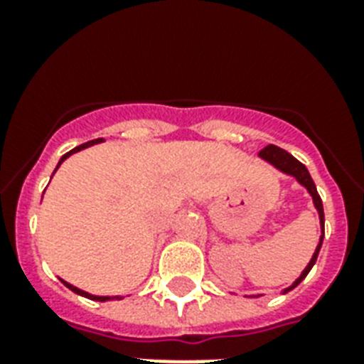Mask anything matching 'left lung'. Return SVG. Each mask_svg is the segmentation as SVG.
<instances>
[{
  "label": "left lung",
  "mask_w": 364,
  "mask_h": 364,
  "mask_svg": "<svg viewBox=\"0 0 364 364\" xmlns=\"http://www.w3.org/2000/svg\"><path fill=\"white\" fill-rule=\"evenodd\" d=\"M259 154L266 160V162H270L272 166H276L277 170H282L283 173H287V176H293L294 179L300 183V185H304V187L308 188V193L311 194V198H314V205H316L317 211H319V223H321V238H319V245H317L316 253H314L311 260L304 268V272L300 274L299 279H296V282H294L291 287L285 289V293H289L291 289L296 287V285H299V283L302 282L306 276H308V272L311 270V266L316 264L317 255H319V249H321L323 236H325V213H323V202H321V196L317 194L316 183H314V179H311L308 168H306L302 162H299V160L294 159L293 154H289L285 149H279V147H276V145H266V147L262 149Z\"/></svg>",
  "instance_id": "8db88e82"
}]
</instances>
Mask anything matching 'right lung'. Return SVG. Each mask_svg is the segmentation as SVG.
<instances>
[{
  "label": "right lung",
  "mask_w": 364,
  "mask_h": 364,
  "mask_svg": "<svg viewBox=\"0 0 364 364\" xmlns=\"http://www.w3.org/2000/svg\"><path fill=\"white\" fill-rule=\"evenodd\" d=\"M100 141H104V139H92V141H87V143H82V145H79V147L71 149L70 153H65L64 156H62V159H60L58 166H56V170H58V168H60V164H62V162H64V160L68 159V156H70V154L77 153V151H81V149H85V147H90V145H94V143H100ZM56 170H54V171H56ZM64 285H65V287H68V289H71V291H73V293L81 294V296H87V299H90V300H100V302H105V300H109V296H94V294H88V293H85V291H81V289L73 287V285H70V283H65V282H64Z\"/></svg>",
  "instance_id": "1"
}]
</instances>
